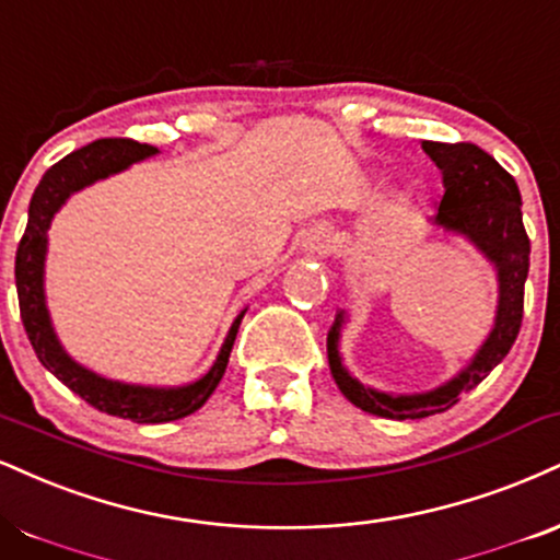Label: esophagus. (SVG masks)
Returning <instances> with one entry per match:
<instances>
[{
	"instance_id": "obj_1",
	"label": "esophagus",
	"mask_w": 560,
	"mask_h": 560,
	"mask_svg": "<svg viewBox=\"0 0 560 560\" xmlns=\"http://www.w3.org/2000/svg\"><path fill=\"white\" fill-rule=\"evenodd\" d=\"M305 247H307L310 253L323 255V253H328V247H331V237H328L326 229H313V232L307 234Z\"/></svg>"
}]
</instances>
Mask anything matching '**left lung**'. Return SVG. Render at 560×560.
Segmentation results:
<instances>
[{
	"instance_id": "1",
	"label": "left lung",
	"mask_w": 560,
	"mask_h": 560,
	"mask_svg": "<svg viewBox=\"0 0 560 560\" xmlns=\"http://www.w3.org/2000/svg\"><path fill=\"white\" fill-rule=\"evenodd\" d=\"M422 151L443 174V198L433 224L462 234L495 266L498 310L493 331L459 375L425 394H386L362 386L345 368L339 352L345 310L336 313L328 331V365L341 394L362 412L388 420H420L446 412L472 390L514 347L524 313V281L529 273V237L522 221V195L516 179L475 143H435L422 140Z\"/></svg>"
}]
</instances>
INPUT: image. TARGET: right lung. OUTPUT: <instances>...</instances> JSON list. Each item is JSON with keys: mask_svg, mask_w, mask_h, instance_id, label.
I'll return each instance as SVG.
<instances>
[{"mask_svg": "<svg viewBox=\"0 0 560 560\" xmlns=\"http://www.w3.org/2000/svg\"><path fill=\"white\" fill-rule=\"evenodd\" d=\"M156 148L138 143V140L127 138H104L93 140L70 156L51 166L38 182L36 192L31 198L28 208V226H25L23 240L18 245L15 255V284H18V302H20V318H23L25 334H28L33 352L38 362L57 375L67 388L75 390L80 399H85L98 412L122 417V420L145 422V425H156V422H172L182 417L192 415L208 401L219 381L224 378V370L232 354L234 339H237L240 323L245 318V310L234 318L229 328L224 345L219 349V357L213 365L208 368L206 375L198 381L187 383V386L159 388V386H135V383L109 381L104 375L93 373L72 360L59 345L57 334H54L49 310H46L44 294V262H46V232H49L54 213L65 206V200L72 192L83 190L93 182L112 177V174L125 172L127 166L138 164L148 156H156Z\"/></svg>", "mask_w": 560, "mask_h": 560, "instance_id": "obj_1", "label": "right lung"}]
</instances>
